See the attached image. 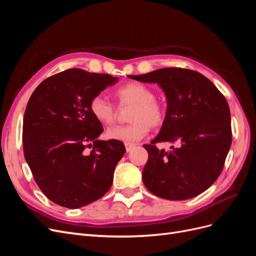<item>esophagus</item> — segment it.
Returning a JSON list of instances; mask_svg holds the SVG:
<instances>
[{
  "label": "esophagus",
  "mask_w": 256,
  "mask_h": 256,
  "mask_svg": "<svg viewBox=\"0 0 256 256\" xmlns=\"http://www.w3.org/2000/svg\"><path fill=\"white\" fill-rule=\"evenodd\" d=\"M136 145L134 144H132V143H125V147H126V150L127 152H130L131 150L134 148Z\"/></svg>",
  "instance_id": "1"
}]
</instances>
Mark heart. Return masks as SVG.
<instances>
[{"instance_id": "obj_1", "label": "heart", "mask_w": 256, "mask_h": 256, "mask_svg": "<svg viewBox=\"0 0 256 256\" xmlns=\"http://www.w3.org/2000/svg\"><path fill=\"white\" fill-rule=\"evenodd\" d=\"M114 98L120 108L131 106L127 125L108 129L106 136L111 140L134 143L140 141L150 128H159L164 124L166 110L154 98V92L141 82H128L114 90ZM90 112L99 124L110 126L118 118V109L102 97L96 95L90 102Z\"/></svg>"}]
</instances>
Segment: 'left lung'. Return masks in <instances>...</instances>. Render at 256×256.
<instances>
[{"instance_id": "obj_1", "label": "left lung", "mask_w": 256, "mask_h": 256, "mask_svg": "<svg viewBox=\"0 0 256 256\" xmlns=\"http://www.w3.org/2000/svg\"><path fill=\"white\" fill-rule=\"evenodd\" d=\"M130 78L157 83L168 99L160 134L144 145L148 152L142 173L145 187L171 200L200 194L220 176L232 144L226 97L205 76L191 69L161 68ZM161 142L178 147L170 152L158 150L156 144Z\"/></svg>"}]
</instances>
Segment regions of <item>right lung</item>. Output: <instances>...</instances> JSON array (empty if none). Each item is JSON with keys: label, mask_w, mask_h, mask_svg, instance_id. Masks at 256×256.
<instances>
[{"label": "right lung", "mask_w": 256, "mask_h": 256, "mask_svg": "<svg viewBox=\"0 0 256 256\" xmlns=\"http://www.w3.org/2000/svg\"><path fill=\"white\" fill-rule=\"evenodd\" d=\"M118 82L106 74L70 68L44 80L23 118V152L38 187L53 203L79 208L109 191L120 141H100L104 131L90 112V99Z\"/></svg>", "instance_id": "add662e5"}]
</instances>
